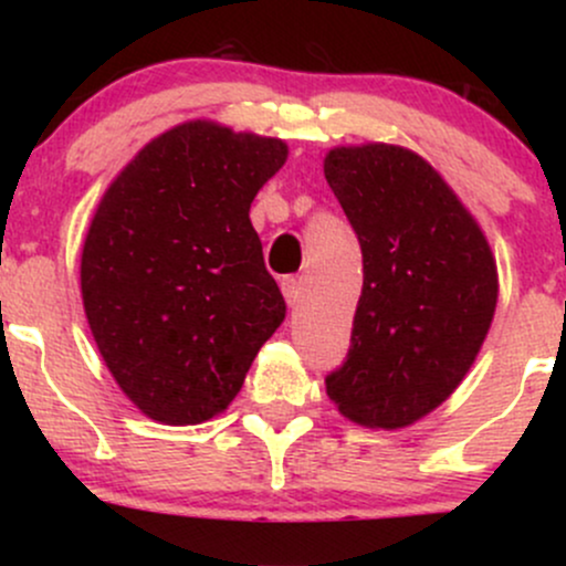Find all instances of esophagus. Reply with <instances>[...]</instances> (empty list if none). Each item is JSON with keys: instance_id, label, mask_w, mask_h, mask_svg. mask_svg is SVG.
<instances>
[{"instance_id": "esophagus-1", "label": "esophagus", "mask_w": 566, "mask_h": 566, "mask_svg": "<svg viewBox=\"0 0 566 566\" xmlns=\"http://www.w3.org/2000/svg\"><path fill=\"white\" fill-rule=\"evenodd\" d=\"M282 292H284V297H287L290 308H295V305L301 303V279L284 276L282 279Z\"/></svg>"}]
</instances>
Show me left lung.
Instances as JSON below:
<instances>
[{"label":"left lung","mask_w":566,"mask_h":566,"mask_svg":"<svg viewBox=\"0 0 566 566\" xmlns=\"http://www.w3.org/2000/svg\"><path fill=\"white\" fill-rule=\"evenodd\" d=\"M324 178L356 231L365 284L327 396L356 423L405 428L465 378L497 305L482 229L423 157L388 143L333 148Z\"/></svg>","instance_id":"left-lung-1"}]
</instances>
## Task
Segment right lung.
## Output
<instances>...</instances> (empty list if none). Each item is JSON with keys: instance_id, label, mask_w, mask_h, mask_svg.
I'll return each mask as SVG.
<instances>
[{"instance_id": "obj_1", "label": "right lung", "mask_w": 566, "mask_h": 566, "mask_svg": "<svg viewBox=\"0 0 566 566\" xmlns=\"http://www.w3.org/2000/svg\"><path fill=\"white\" fill-rule=\"evenodd\" d=\"M287 143L186 122L103 193L82 250V301L103 361L151 420L197 426L242 388L287 305L250 205Z\"/></svg>"}]
</instances>
